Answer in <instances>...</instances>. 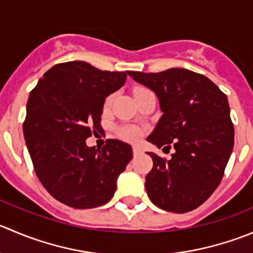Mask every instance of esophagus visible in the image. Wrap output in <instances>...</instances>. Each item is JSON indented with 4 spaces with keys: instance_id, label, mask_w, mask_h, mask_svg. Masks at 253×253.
Segmentation results:
<instances>
[{
    "instance_id": "esophagus-1",
    "label": "esophagus",
    "mask_w": 253,
    "mask_h": 253,
    "mask_svg": "<svg viewBox=\"0 0 253 253\" xmlns=\"http://www.w3.org/2000/svg\"><path fill=\"white\" fill-rule=\"evenodd\" d=\"M132 151H133V156L134 157H138L139 154H141V149L137 148V147H133V149H132Z\"/></svg>"
}]
</instances>
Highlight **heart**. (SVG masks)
<instances>
[{"label": "heart", "mask_w": 253, "mask_h": 253, "mask_svg": "<svg viewBox=\"0 0 253 253\" xmlns=\"http://www.w3.org/2000/svg\"><path fill=\"white\" fill-rule=\"evenodd\" d=\"M110 102H111V96H109L106 99V101H105V106H109ZM120 136H121L124 139H126V141L133 142L139 138V136H141V131L134 126H125L120 129Z\"/></svg>", "instance_id": "heart-1"}]
</instances>
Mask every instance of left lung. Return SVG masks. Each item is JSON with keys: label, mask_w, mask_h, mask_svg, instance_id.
Returning <instances> with one entry per match:
<instances>
[{"label": "left lung", "mask_w": 253, "mask_h": 253, "mask_svg": "<svg viewBox=\"0 0 253 253\" xmlns=\"http://www.w3.org/2000/svg\"><path fill=\"white\" fill-rule=\"evenodd\" d=\"M127 74L159 99L163 115L147 139L175 149L169 161L148 153L153 167L146 176L147 194L166 211H192L219 186L234 148L226 95L209 78L181 68Z\"/></svg>", "instance_id": "1"}]
</instances>
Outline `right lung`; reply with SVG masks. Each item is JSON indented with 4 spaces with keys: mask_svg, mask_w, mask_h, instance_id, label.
Instances as JSON below:
<instances>
[{
    "mask_svg": "<svg viewBox=\"0 0 253 253\" xmlns=\"http://www.w3.org/2000/svg\"><path fill=\"white\" fill-rule=\"evenodd\" d=\"M127 72H107L86 61L49 69L29 94L23 133L37 176L58 202L91 209L106 204L132 159L129 144L106 139L101 149L86 139L102 129L105 99L125 84Z\"/></svg>",
    "mask_w": 253,
    "mask_h": 253,
    "instance_id": "right-lung-1",
    "label": "right lung"
}]
</instances>
